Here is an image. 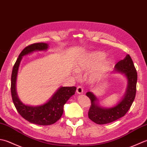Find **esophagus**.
<instances>
[{"label": "esophagus", "instance_id": "obj_1", "mask_svg": "<svg viewBox=\"0 0 147 147\" xmlns=\"http://www.w3.org/2000/svg\"><path fill=\"white\" fill-rule=\"evenodd\" d=\"M83 91H84V89L82 87H80V86L77 87V94H82L83 93Z\"/></svg>", "mask_w": 147, "mask_h": 147}]
</instances>
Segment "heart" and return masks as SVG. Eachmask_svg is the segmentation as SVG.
<instances>
[{"instance_id":"obj_1","label":"heart","mask_w":147,"mask_h":147,"mask_svg":"<svg viewBox=\"0 0 147 147\" xmlns=\"http://www.w3.org/2000/svg\"><path fill=\"white\" fill-rule=\"evenodd\" d=\"M106 54L101 51H95L86 56L83 59L77 62L75 70L77 73L86 72L92 70L98 65L96 69L89 76V80L94 82L98 80L109 68L111 61L106 59Z\"/></svg>"}]
</instances>
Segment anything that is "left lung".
Segmentation results:
<instances>
[{
  "label": "left lung",
  "instance_id": "8db88e82",
  "mask_svg": "<svg viewBox=\"0 0 147 147\" xmlns=\"http://www.w3.org/2000/svg\"><path fill=\"white\" fill-rule=\"evenodd\" d=\"M114 71L123 75L127 82L123 97L116 105L110 107H103L100 104V101L93 92L89 91L86 93V96L91 101L88 117L92 121L98 124L110 123L124 116L129 110L135 98L137 72L129 55H127L124 59L117 63Z\"/></svg>",
  "mask_w": 147,
  "mask_h": 147
}]
</instances>
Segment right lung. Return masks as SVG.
Masks as SVG:
<instances>
[{
	"label": "right lung",
	"instance_id": "obj_1",
	"mask_svg": "<svg viewBox=\"0 0 147 147\" xmlns=\"http://www.w3.org/2000/svg\"><path fill=\"white\" fill-rule=\"evenodd\" d=\"M48 49L49 44L43 42L34 44L25 47L15 63L11 75V95L17 111L26 121L41 125L53 124L61 118L65 104L75 94L77 89L76 87H59L46 102L38 105L25 104L20 100L16 91V80L23 57L35 52L46 51Z\"/></svg>",
	"mask_w": 147,
	"mask_h": 147
}]
</instances>
